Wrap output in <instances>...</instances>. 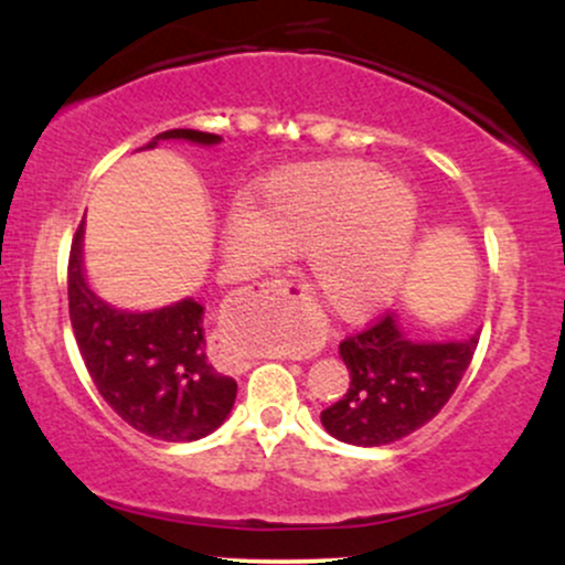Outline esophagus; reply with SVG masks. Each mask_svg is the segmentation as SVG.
<instances>
[{"label": "esophagus", "mask_w": 565, "mask_h": 565, "mask_svg": "<svg viewBox=\"0 0 565 565\" xmlns=\"http://www.w3.org/2000/svg\"><path fill=\"white\" fill-rule=\"evenodd\" d=\"M270 287H274L276 295H281L284 300H289L291 305H297V308H300L302 313L310 316V297L305 295L302 287H297V284H291V281H274V284H270Z\"/></svg>", "instance_id": "34e87169"}]
</instances>
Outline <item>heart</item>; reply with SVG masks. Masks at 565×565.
Instances as JSON below:
<instances>
[{"label": "heart", "mask_w": 565, "mask_h": 565, "mask_svg": "<svg viewBox=\"0 0 565 565\" xmlns=\"http://www.w3.org/2000/svg\"><path fill=\"white\" fill-rule=\"evenodd\" d=\"M419 204L404 180L372 161L337 159L281 170L228 217L223 249L260 270L309 252L316 297L340 319H364L395 295L412 263Z\"/></svg>", "instance_id": "heart-1"}]
</instances>
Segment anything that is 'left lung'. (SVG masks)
<instances>
[{
  "mask_svg": "<svg viewBox=\"0 0 565 565\" xmlns=\"http://www.w3.org/2000/svg\"><path fill=\"white\" fill-rule=\"evenodd\" d=\"M478 334L462 342H412L391 310L340 342L350 387L321 412L334 438L385 446L430 423L468 372Z\"/></svg>",
  "mask_w": 565,
  "mask_h": 565,
  "instance_id": "obj_1",
  "label": "left lung"
}]
</instances>
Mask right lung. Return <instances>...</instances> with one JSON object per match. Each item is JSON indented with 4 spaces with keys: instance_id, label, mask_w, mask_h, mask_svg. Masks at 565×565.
Instances as JSON below:
<instances>
[{
    "instance_id": "1",
    "label": "right lung",
    "mask_w": 565,
    "mask_h": 565,
    "mask_svg": "<svg viewBox=\"0 0 565 565\" xmlns=\"http://www.w3.org/2000/svg\"><path fill=\"white\" fill-rule=\"evenodd\" d=\"M220 140L199 129H167L157 140ZM68 316L89 377L135 430L183 444L210 436L236 401V380L206 359L204 308L183 300L153 313H127L89 291L82 270V225L68 255Z\"/></svg>"
}]
</instances>
